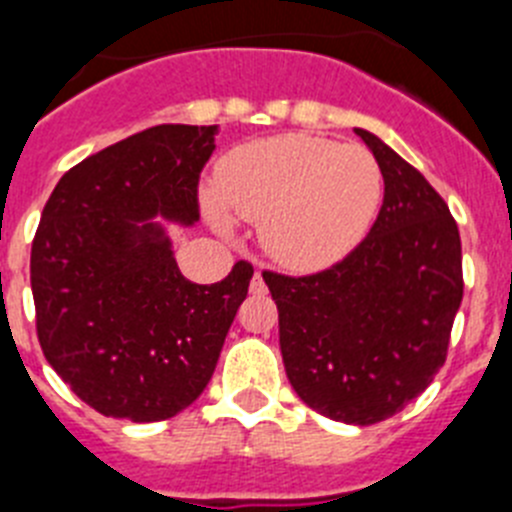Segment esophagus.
Instances as JSON below:
<instances>
[{"label": "esophagus", "instance_id": "obj_1", "mask_svg": "<svg viewBox=\"0 0 512 512\" xmlns=\"http://www.w3.org/2000/svg\"><path fill=\"white\" fill-rule=\"evenodd\" d=\"M251 295H259V297L266 295V284H264V277H261V271H256V274H253Z\"/></svg>", "mask_w": 512, "mask_h": 512}]
</instances>
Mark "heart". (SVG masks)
<instances>
[{"label":"heart","instance_id":"1","mask_svg":"<svg viewBox=\"0 0 512 512\" xmlns=\"http://www.w3.org/2000/svg\"><path fill=\"white\" fill-rule=\"evenodd\" d=\"M382 197V169L364 146L307 133L233 148L215 174L217 205L261 223V246L289 271H320L346 259L372 230ZM212 215L225 225L217 207Z\"/></svg>","mask_w":512,"mask_h":512}]
</instances>
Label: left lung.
I'll use <instances>...</instances> for the list:
<instances>
[{
  "label": "left lung",
  "instance_id": "8db88e82",
  "mask_svg": "<svg viewBox=\"0 0 512 512\" xmlns=\"http://www.w3.org/2000/svg\"><path fill=\"white\" fill-rule=\"evenodd\" d=\"M384 176L364 241L310 277L264 271L289 384L307 408L351 425L400 413L433 382L464 295L461 238L441 194L369 130Z\"/></svg>",
  "mask_w": 512,
  "mask_h": 512
}]
</instances>
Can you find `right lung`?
Wrapping results in <instances>:
<instances>
[{
    "label": "right lung",
    "instance_id": "obj_1",
    "mask_svg": "<svg viewBox=\"0 0 512 512\" xmlns=\"http://www.w3.org/2000/svg\"><path fill=\"white\" fill-rule=\"evenodd\" d=\"M217 125H156L61 176L30 253L38 341L76 397L107 418H174L210 382L253 266L217 284L176 266L164 225L200 220Z\"/></svg>",
    "mask_w": 512,
    "mask_h": 512
}]
</instances>
